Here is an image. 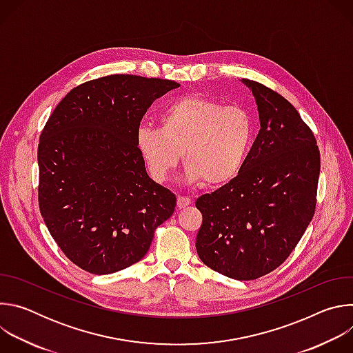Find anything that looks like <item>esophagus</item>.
<instances>
[{"label": "esophagus", "instance_id": "esophagus-1", "mask_svg": "<svg viewBox=\"0 0 353 353\" xmlns=\"http://www.w3.org/2000/svg\"><path fill=\"white\" fill-rule=\"evenodd\" d=\"M192 204V201H191V198H188V196H179L177 198V207L180 208V210H184V208H187L188 205H191Z\"/></svg>", "mask_w": 353, "mask_h": 353}]
</instances>
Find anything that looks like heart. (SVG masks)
<instances>
[{
    "instance_id": "heart-1",
    "label": "heart",
    "mask_w": 353,
    "mask_h": 353,
    "mask_svg": "<svg viewBox=\"0 0 353 353\" xmlns=\"http://www.w3.org/2000/svg\"><path fill=\"white\" fill-rule=\"evenodd\" d=\"M253 135V120L244 109L183 96L161 113L159 128L141 125L135 143L155 181L170 179L181 154L188 181L219 187L241 172Z\"/></svg>"
}]
</instances>
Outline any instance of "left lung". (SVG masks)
Listing matches in <instances>:
<instances>
[{"label":"left lung","mask_w":353,"mask_h":353,"mask_svg":"<svg viewBox=\"0 0 353 353\" xmlns=\"http://www.w3.org/2000/svg\"><path fill=\"white\" fill-rule=\"evenodd\" d=\"M261 130L241 172L195 207L203 214L196 253L211 270L253 281L276 270L313 219L320 150L310 127L271 88L250 79Z\"/></svg>","instance_id":"obj_1"}]
</instances>
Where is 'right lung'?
<instances>
[{
  "instance_id": "1",
  "label": "right lung",
  "mask_w": 353,
  "mask_h": 353,
  "mask_svg": "<svg viewBox=\"0 0 353 353\" xmlns=\"http://www.w3.org/2000/svg\"><path fill=\"white\" fill-rule=\"evenodd\" d=\"M180 83L116 74L74 88L39 139V208L65 257L94 275L138 263L176 195L146 173L135 137L155 100Z\"/></svg>"
}]
</instances>
